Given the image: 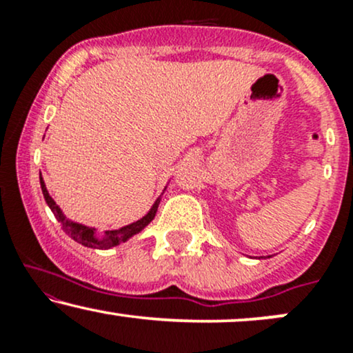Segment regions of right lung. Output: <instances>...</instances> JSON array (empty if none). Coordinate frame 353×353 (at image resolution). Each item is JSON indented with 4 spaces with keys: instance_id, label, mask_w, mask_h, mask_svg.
<instances>
[{
    "instance_id": "1",
    "label": "right lung",
    "mask_w": 353,
    "mask_h": 353,
    "mask_svg": "<svg viewBox=\"0 0 353 353\" xmlns=\"http://www.w3.org/2000/svg\"><path fill=\"white\" fill-rule=\"evenodd\" d=\"M39 182H41V190H43L44 201H46V204L50 205L51 212L54 214V217L58 219V222H61V228H63L64 232H66L71 239H74L78 244L84 245V247H91V249H99V250L112 249V247L123 244V242L129 241L131 237H134L136 234H139L141 230L145 228V225L151 224V221L157 212V208H159L161 196H163V194H161V196L157 197L156 202L152 204V208L149 209V212L145 214L144 217H141L139 221L131 222V224L123 225V228H119V229L104 230V232L99 236L98 229H96V228H89V225L79 224V222L71 221V219H68L66 216H64L63 210H61L59 205L56 204L54 199H52V197L50 196V192H48L46 184H44L41 172H39ZM164 190H163V192H164Z\"/></svg>"
}]
</instances>
